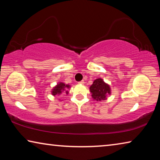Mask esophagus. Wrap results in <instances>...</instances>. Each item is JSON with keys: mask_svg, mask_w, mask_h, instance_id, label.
<instances>
[{"mask_svg": "<svg viewBox=\"0 0 160 160\" xmlns=\"http://www.w3.org/2000/svg\"><path fill=\"white\" fill-rule=\"evenodd\" d=\"M79 84H84L85 83V82H84V80H82V81H80V82H78Z\"/></svg>", "mask_w": 160, "mask_h": 160, "instance_id": "1", "label": "esophagus"}]
</instances>
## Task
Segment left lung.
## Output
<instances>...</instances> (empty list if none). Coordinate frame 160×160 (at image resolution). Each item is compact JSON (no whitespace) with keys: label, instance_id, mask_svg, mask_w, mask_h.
<instances>
[{"label":"left lung","instance_id":"1","mask_svg":"<svg viewBox=\"0 0 160 160\" xmlns=\"http://www.w3.org/2000/svg\"><path fill=\"white\" fill-rule=\"evenodd\" d=\"M90 90L92 97L97 102L106 100L107 97L112 93L110 85L100 78L94 80L92 85L90 87Z\"/></svg>","mask_w":160,"mask_h":160}]
</instances>
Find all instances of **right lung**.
<instances>
[{
    "instance_id": "add662e5",
    "label": "right lung",
    "mask_w": 160,
    "mask_h": 160,
    "mask_svg": "<svg viewBox=\"0 0 160 160\" xmlns=\"http://www.w3.org/2000/svg\"><path fill=\"white\" fill-rule=\"evenodd\" d=\"M70 85H66V84L61 82H58L57 85L55 87H53L52 90H51V94L53 96H59L61 95L62 93L68 94L69 92L68 91V89H70Z\"/></svg>"
}]
</instances>
